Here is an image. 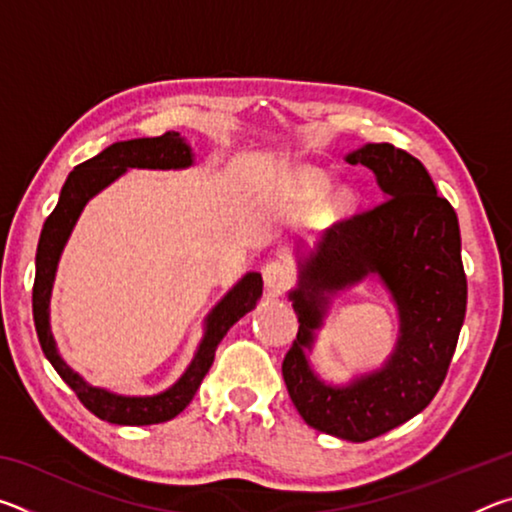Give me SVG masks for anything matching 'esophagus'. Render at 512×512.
Instances as JSON below:
<instances>
[{
    "label": "esophagus",
    "mask_w": 512,
    "mask_h": 512,
    "mask_svg": "<svg viewBox=\"0 0 512 512\" xmlns=\"http://www.w3.org/2000/svg\"><path fill=\"white\" fill-rule=\"evenodd\" d=\"M262 275H264L266 287L273 293L287 291L293 282V268L287 262H282V259H273V262H268L262 268Z\"/></svg>",
    "instance_id": "esophagus-1"
}]
</instances>
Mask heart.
Wrapping results in <instances>:
<instances>
[{
  "instance_id": "heart-1",
  "label": "heart",
  "mask_w": 512,
  "mask_h": 512,
  "mask_svg": "<svg viewBox=\"0 0 512 512\" xmlns=\"http://www.w3.org/2000/svg\"><path fill=\"white\" fill-rule=\"evenodd\" d=\"M329 189V178L325 176L323 171H316V169H300L298 176H296V192L298 196L305 198V201H316V198L323 196ZM352 203V194L348 189H343L334 196V207H348Z\"/></svg>"
}]
</instances>
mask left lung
Instances as JSON below:
<instances>
[{"mask_svg":"<svg viewBox=\"0 0 512 512\" xmlns=\"http://www.w3.org/2000/svg\"><path fill=\"white\" fill-rule=\"evenodd\" d=\"M350 164L375 171L384 201L329 228L318 253L300 264L291 291L298 334L282 361L293 406L309 427L366 443L400 427L436 397L461 334L467 280L454 207L438 196L427 169L393 144H366ZM379 274L401 311V339L379 373L339 389L323 385L304 350L322 322L329 292Z\"/></svg>","mask_w":512,"mask_h":512,"instance_id":"obj_1","label":"left lung"}]
</instances>
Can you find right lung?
Masks as SVG:
<instances>
[{
  "label": "right lung",
  "instance_id": "obj_1",
  "mask_svg": "<svg viewBox=\"0 0 512 512\" xmlns=\"http://www.w3.org/2000/svg\"><path fill=\"white\" fill-rule=\"evenodd\" d=\"M192 164V149L185 144L180 133H164L160 137H142V140H128L110 144L99 155L76 164L69 173L63 189H60L58 205L47 216L42 225L38 253H36V282H33V320L42 345V352L51 361V366L63 377L65 384L72 388L85 409L92 411L97 418L112 424H128V427H142V424L167 422L185 409L194 400L203 377L214 361L216 345L228 334V329L237 320L255 307L257 298L262 296V275L248 273L219 305L207 316L205 336L201 341L192 366L185 375L173 384L169 391L153 397H124L94 388L85 384L83 377L60 359L54 336L49 329V296L54 284L56 266L65 241L72 232L76 219L90 198L108 187L112 180L131 167L137 169H183Z\"/></svg>",
  "mask_w": 512,
  "mask_h": 512
}]
</instances>
